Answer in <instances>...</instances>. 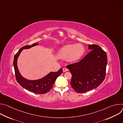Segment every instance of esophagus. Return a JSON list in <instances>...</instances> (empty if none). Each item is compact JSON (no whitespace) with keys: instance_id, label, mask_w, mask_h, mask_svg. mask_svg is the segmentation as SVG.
Wrapping results in <instances>:
<instances>
[{"instance_id":"esophagus-1","label":"esophagus","mask_w":123,"mask_h":123,"mask_svg":"<svg viewBox=\"0 0 123 123\" xmlns=\"http://www.w3.org/2000/svg\"><path fill=\"white\" fill-rule=\"evenodd\" d=\"M63 71L64 72H67V71H68V69L66 68H63Z\"/></svg>"}]
</instances>
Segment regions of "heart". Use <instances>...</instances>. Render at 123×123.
Here are the masks:
<instances>
[{
	"mask_svg": "<svg viewBox=\"0 0 123 123\" xmlns=\"http://www.w3.org/2000/svg\"><path fill=\"white\" fill-rule=\"evenodd\" d=\"M85 48L80 44L67 45L60 49L58 52V56L68 61L74 62L79 59L84 54Z\"/></svg>",
	"mask_w": 123,
	"mask_h": 123,
	"instance_id": "1",
	"label": "heart"
}]
</instances>
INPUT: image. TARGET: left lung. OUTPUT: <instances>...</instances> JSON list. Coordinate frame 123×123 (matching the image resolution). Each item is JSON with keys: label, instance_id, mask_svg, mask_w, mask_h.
Returning a JSON list of instances; mask_svg holds the SVG:
<instances>
[{"label": "left lung", "instance_id": "1", "mask_svg": "<svg viewBox=\"0 0 123 123\" xmlns=\"http://www.w3.org/2000/svg\"><path fill=\"white\" fill-rule=\"evenodd\" d=\"M89 49L91 51L80 61L67 66L72 74V87L78 93L96 88L106 76V52L96 44L89 45Z\"/></svg>", "mask_w": 123, "mask_h": 123}]
</instances>
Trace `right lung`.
Here are the masks:
<instances>
[{
    "mask_svg": "<svg viewBox=\"0 0 123 123\" xmlns=\"http://www.w3.org/2000/svg\"><path fill=\"white\" fill-rule=\"evenodd\" d=\"M37 44L38 43H34L31 45H26L22 47L14 55L13 66L16 80L18 84L29 92L41 94L46 93L51 89L56 78L62 73L63 69L61 68L57 72H50L47 76L37 80H29L23 78L20 74L17 68V58L23 49H29Z\"/></svg>",
    "mask_w": 123,
    "mask_h": 123,
    "instance_id": "obj_1",
    "label": "right lung"
}]
</instances>
